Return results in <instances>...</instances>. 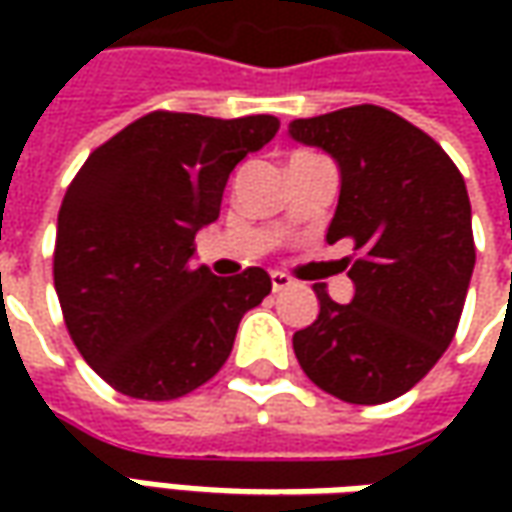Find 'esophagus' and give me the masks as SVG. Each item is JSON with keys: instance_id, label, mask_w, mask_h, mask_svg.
<instances>
[{"instance_id": "1", "label": "esophagus", "mask_w": 512, "mask_h": 512, "mask_svg": "<svg viewBox=\"0 0 512 512\" xmlns=\"http://www.w3.org/2000/svg\"><path fill=\"white\" fill-rule=\"evenodd\" d=\"M293 285V279L285 276V273H270V287H273V293H282L287 287Z\"/></svg>"}]
</instances>
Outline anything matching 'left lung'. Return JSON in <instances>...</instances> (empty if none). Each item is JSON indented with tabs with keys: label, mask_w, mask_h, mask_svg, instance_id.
<instances>
[{
	"label": "left lung",
	"mask_w": 512,
	"mask_h": 512,
	"mask_svg": "<svg viewBox=\"0 0 512 512\" xmlns=\"http://www.w3.org/2000/svg\"><path fill=\"white\" fill-rule=\"evenodd\" d=\"M342 173L327 242L347 239L353 302L316 285L319 319L293 333L307 379L350 404L399 399L442 359L476 265L470 199L459 168L424 130L379 105L290 122Z\"/></svg>",
	"instance_id": "left-lung-1"
}]
</instances>
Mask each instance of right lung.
<instances>
[{
	"mask_svg": "<svg viewBox=\"0 0 512 512\" xmlns=\"http://www.w3.org/2000/svg\"><path fill=\"white\" fill-rule=\"evenodd\" d=\"M276 130L267 113L153 110L93 150L70 182L53 285L76 350L113 390L170 402L222 370L270 276H213L190 262L193 242L219 219L233 168Z\"/></svg>",
	"mask_w": 512,
	"mask_h": 512,
	"instance_id": "right-lung-1",
	"label": "right lung"
}]
</instances>
